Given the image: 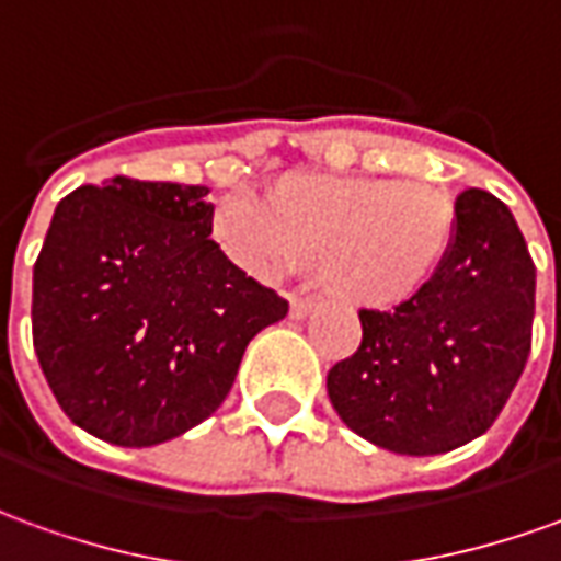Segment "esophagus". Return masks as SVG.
<instances>
[{
    "label": "esophagus",
    "mask_w": 561,
    "mask_h": 561,
    "mask_svg": "<svg viewBox=\"0 0 561 561\" xmlns=\"http://www.w3.org/2000/svg\"><path fill=\"white\" fill-rule=\"evenodd\" d=\"M311 308H314V299H311V296H293V299H289V314L296 320L308 318Z\"/></svg>",
    "instance_id": "obj_1"
}]
</instances>
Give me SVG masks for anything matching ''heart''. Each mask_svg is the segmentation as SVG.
I'll list each match as a JSON object with an SVG mask.
<instances>
[{
	"label": "heart",
	"instance_id": "obj_1",
	"mask_svg": "<svg viewBox=\"0 0 561 561\" xmlns=\"http://www.w3.org/2000/svg\"><path fill=\"white\" fill-rule=\"evenodd\" d=\"M214 234L262 280L323 259V280L335 296L397 305L415 296L449 253L455 201L424 180L293 176L277 195L250 188L222 195Z\"/></svg>",
	"mask_w": 561,
	"mask_h": 561
}]
</instances>
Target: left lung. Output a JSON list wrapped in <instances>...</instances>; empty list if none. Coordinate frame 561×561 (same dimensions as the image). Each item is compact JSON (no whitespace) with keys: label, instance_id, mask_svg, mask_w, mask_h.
<instances>
[{"label":"left lung","instance_id":"8db88e82","mask_svg":"<svg viewBox=\"0 0 561 561\" xmlns=\"http://www.w3.org/2000/svg\"><path fill=\"white\" fill-rule=\"evenodd\" d=\"M535 262L504 201L455 198V238L424 287L360 308V347L327 376L354 434L397 455H443L482 436L531 351Z\"/></svg>","mask_w":561,"mask_h":561}]
</instances>
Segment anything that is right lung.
<instances>
[{"label": "right lung", "mask_w": 561, "mask_h": 561, "mask_svg": "<svg viewBox=\"0 0 561 561\" xmlns=\"http://www.w3.org/2000/svg\"><path fill=\"white\" fill-rule=\"evenodd\" d=\"M204 185L115 176L57 204L33 268V347L60 409L115 446L210 419L289 305L210 241Z\"/></svg>", "instance_id": "obj_1"}]
</instances>
